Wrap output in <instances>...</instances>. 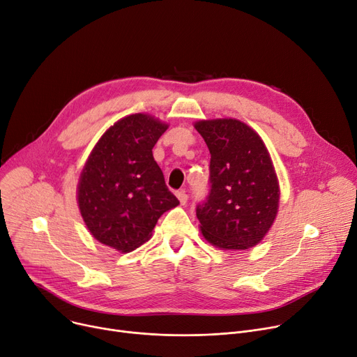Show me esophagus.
Masks as SVG:
<instances>
[{
    "instance_id": "1",
    "label": "esophagus",
    "mask_w": 357,
    "mask_h": 357,
    "mask_svg": "<svg viewBox=\"0 0 357 357\" xmlns=\"http://www.w3.org/2000/svg\"><path fill=\"white\" fill-rule=\"evenodd\" d=\"M176 197H178V199H179V202H181L182 205H185L186 202H188V195H186L185 190L178 191V192H176Z\"/></svg>"
}]
</instances>
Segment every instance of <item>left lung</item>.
<instances>
[{
    "label": "left lung",
    "instance_id": "8db88e82",
    "mask_svg": "<svg viewBox=\"0 0 357 357\" xmlns=\"http://www.w3.org/2000/svg\"><path fill=\"white\" fill-rule=\"evenodd\" d=\"M195 128L211 153L210 192L197 205L201 233L222 250L250 249L269 231L279 207L268 149L236 119L201 120Z\"/></svg>",
    "mask_w": 357,
    "mask_h": 357
}]
</instances>
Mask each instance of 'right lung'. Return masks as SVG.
I'll list each match as a JSON object with an SVG mask.
<instances>
[{"label": "right lung", "mask_w": 357, "mask_h": 357, "mask_svg": "<svg viewBox=\"0 0 357 357\" xmlns=\"http://www.w3.org/2000/svg\"><path fill=\"white\" fill-rule=\"evenodd\" d=\"M167 124L131 114L111 126L84 166L78 205L89 233L100 243L128 253L146 243L159 217L175 208L152 149Z\"/></svg>", "instance_id": "obj_1"}]
</instances>
